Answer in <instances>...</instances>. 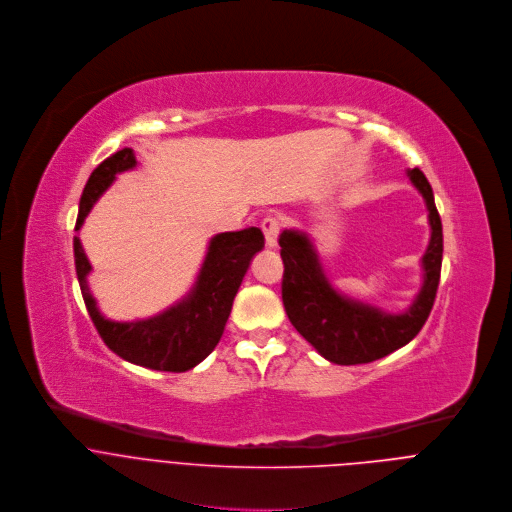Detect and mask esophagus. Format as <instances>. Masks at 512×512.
<instances>
[{
    "label": "esophagus",
    "instance_id": "1",
    "mask_svg": "<svg viewBox=\"0 0 512 512\" xmlns=\"http://www.w3.org/2000/svg\"><path fill=\"white\" fill-rule=\"evenodd\" d=\"M262 232H264V238H266V246L268 248H274L276 242H278V236H280V230H282V222L274 216H268L262 220L260 224Z\"/></svg>",
    "mask_w": 512,
    "mask_h": 512
}]
</instances>
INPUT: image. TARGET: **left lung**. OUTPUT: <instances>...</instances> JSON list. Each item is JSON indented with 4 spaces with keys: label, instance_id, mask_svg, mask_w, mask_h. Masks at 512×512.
<instances>
[{
    "label": "left lung",
    "instance_id": "8db88e82",
    "mask_svg": "<svg viewBox=\"0 0 512 512\" xmlns=\"http://www.w3.org/2000/svg\"><path fill=\"white\" fill-rule=\"evenodd\" d=\"M407 177L426 199L432 238L422 258V290L401 315L341 296L331 286L309 236L296 230L280 234L284 311L292 327L331 363L359 365L381 359L410 343L430 317L442 270V220L426 175L416 167L407 171Z\"/></svg>",
    "mask_w": 512,
    "mask_h": 512
}]
</instances>
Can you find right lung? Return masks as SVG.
<instances>
[{
    "label": "right lung",
    "instance_id": "1",
    "mask_svg": "<svg viewBox=\"0 0 512 512\" xmlns=\"http://www.w3.org/2000/svg\"><path fill=\"white\" fill-rule=\"evenodd\" d=\"M135 165L133 149L125 147L92 171L80 197L74 232L82 228L96 199L111 187L115 175ZM262 248L264 236L258 228L214 236L189 294L167 311L133 323L109 321L96 309V300L86 282L90 262L78 236H74V264L86 311L105 345L129 363L155 371L181 373L201 363L220 343L234 296L252 256Z\"/></svg>",
    "mask_w": 512,
    "mask_h": 512
}]
</instances>
